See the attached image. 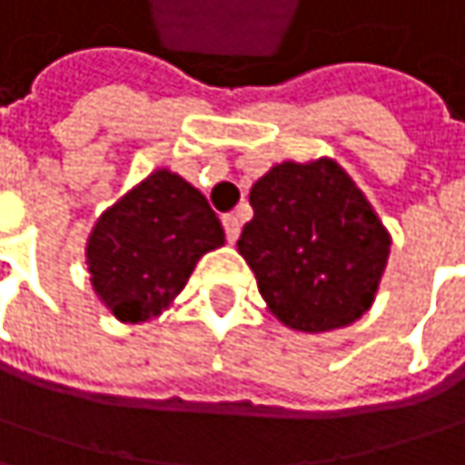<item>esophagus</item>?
Here are the masks:
<instances>
[{"label":"esophagus","mask_w":465,"mask_h":465,"mask_svg":"<svg viewBox=\"0 0 465 465\" xmlns=\"http://www.w3.org/2000/svg\"><path fill=\"white\" fill-rule=\"evenodd\" d=\"M223 229H226L229 242H236V239H239V232H242V221H239V215H236V213H226V215H223Z\"/></svg>","instance_id":"esophagus-1"}]
</instances>
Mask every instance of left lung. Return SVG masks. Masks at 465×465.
Here are the masks:
<instances>
[{
	"mask_svg": "<svg viewBox=\"0 0 465 465\" xmlns=\"http://www.w3.org/2000/svg\"><path fill=\"white\" fill-rule=\"evenodd\" d=\"M250 205L236 247L284 326L318 334L369 311L392 239L334 160L273 165L250 189Z\"/></svg>",
	"mask_w": 465,
	"mask_h": 465,
	"instance_id": "left-lung-1",
	"label": "left lung"
}]
</instances>
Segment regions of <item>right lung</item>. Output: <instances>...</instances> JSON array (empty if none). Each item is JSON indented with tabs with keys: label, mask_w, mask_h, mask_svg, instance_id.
<instances>
[{
	"label": "right lung",
	"mask_w": 465,
	"mask_h": 465,
	"mask_svg": "<svg viewBox=\"0 0 465 465\" xmlns=\"http://www.w3.org/2000/svg\"><path fill=\"white\" fill-rule=\"evenodd\" d=\"M223 242L205 194L157 168L94 223L86 242L92 287L118 321H150L186 287L197 260Z\"/></svg>",
	"instance_id": "obj_1"
}]
</instances>
